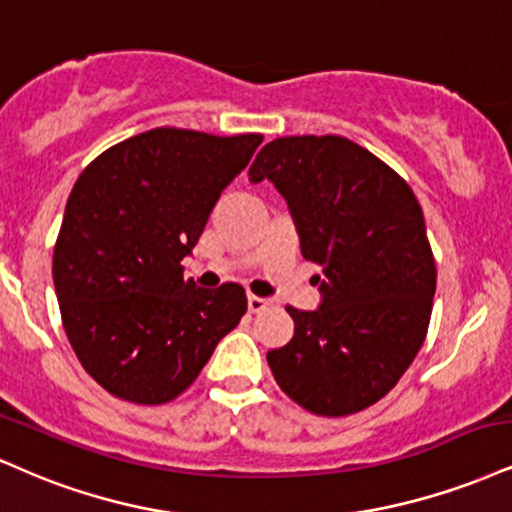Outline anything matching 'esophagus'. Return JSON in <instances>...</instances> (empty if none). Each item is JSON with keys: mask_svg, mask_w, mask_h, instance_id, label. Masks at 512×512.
<instances>
[{"mask_svg": "<svg viewBox=\"0 0 512 512\" xmlns=\"http://www.w3.org/2000/svg\"><path fill=\"white\" fill-rule=\"evenodd\" d=\"M267 307H269V300L257 298V295H248V310L252 312V315H257V312L267 310Z\"/></svg>", "mask_w": 512, "mask_h": 512, "instance_id": "1", "label": "esophagus"}]
</instances>
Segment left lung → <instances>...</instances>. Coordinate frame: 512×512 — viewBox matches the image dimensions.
Here are the masks:
<instances>
[{
	"mask_svg": "<svg viewBox=\"0 0 512 512\" xmlns=\"http://www.w3.org/2000/svg\"><path fill=\"white\" fill-rule=\"evenodd\" d=\"M286 197L300 252L322 267L317 310L286 307L293 338L269 350L276 384L300 408L353 415L384 398L422 348L436 264L422 207L389 164L341 135H288L250 166Z\"/></svg>",
	"mask_w": 512,
	"mask_h": 512,
	"instance_id": "1",
	"label": "left lung"
}]
</instances>
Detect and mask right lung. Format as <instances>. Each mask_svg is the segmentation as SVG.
Wrapping results in <instances>:
<instances>
[{"instance_id":"1","label":"right lung","mask_w":512,"mask_h":512,"mask_svg":"<svg viewBox=\"0 0 512 512\" xmlns=\"http://www.w3.org/2000/svg\"><path fill=\"white\" fill-rule=\"evenodd\" d=\"M260 133L152 128L78 176L54 245L61 322L104 391L138 405L181 396L248 310L238 283L197 288L181 260Z\"/></svg>"}]
</instances>
